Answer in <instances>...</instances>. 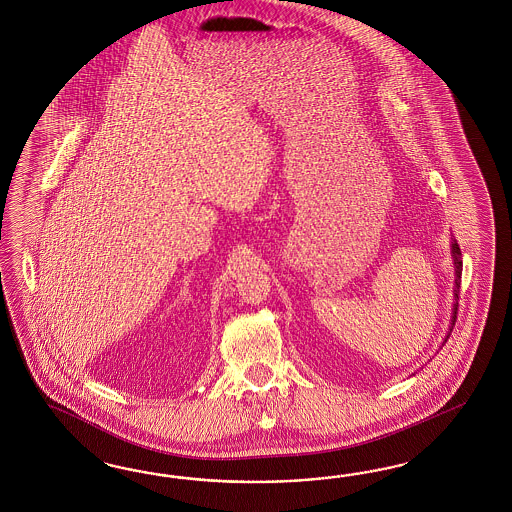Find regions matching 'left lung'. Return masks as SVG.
<instances>
[{
    "instance_id": "left-lung-1",
    "label": "left lung",
    "mask_w": 512,
    "mask_h": 512,
    "mask_svg": "<svg viewBox=\"0 0 512 512\" xmlns=\"http://www.w3.org/2000/svg\"><path fill=\"white\" fill-rule=\"evenodd\" d=\"M450 255H452V263H454V306H452V319H450L449 334L445 341L449 340L450 332H452V326L456 321V311H458V293H460V278H462V253H460V246L458 242L452 238L450 242ZM443 341V343H445Z\"/></svg>"
}]
</instances>
